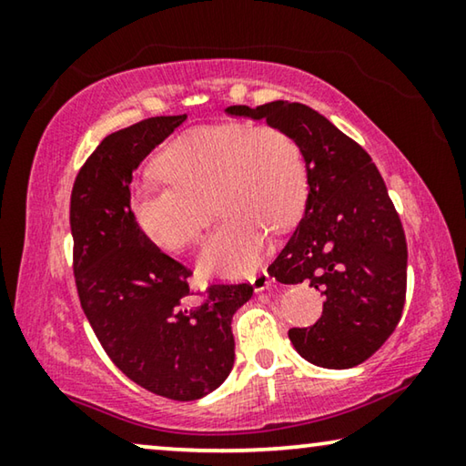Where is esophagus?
<instances>
[{
	"label": "esophagus",
	"instance_id": "obj_1",
	"mask_svg": "<svg viewBox=\"0 0 466 466\" xmlns=\"http://www.w3.org/2000/svg\"><path fill=\"white\" fill-rule=\"evenodd\" d=\"M250 283H252V288H255V291H263V289L273 286V278L267 271H258L252 275Z\"/></svg>",
	"mask_w": 466,
	"mask_h": 466
}]
</instances>
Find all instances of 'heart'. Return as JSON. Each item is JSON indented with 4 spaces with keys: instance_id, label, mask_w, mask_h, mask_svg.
Here are the masks:
<instances>
[{
    "instance_id": "obj_1",
    "label": "heart",
    "mask_w": 466,
    "mask_h": 466,
    "mask_svg": "<svg viewBox=\"0 0 466 466\" xmlns=\"http://www.w3.org/2000/svg\"><path fill=\"white\" fill-rule=\"evenodd\" d=\"M164 178L131 188V218L156 247L183 252L201 240L214 199L222 214L205 244V275L238 278L261 261L269 236L286 232L309 199L304 149L278 125L218 123L185 131L156 157Z\"/></svg>"
}]
</instances>
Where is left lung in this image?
Segmentation results:
<instances>
[{"label":"left lung","mask_w":466,"mask_h":466,"mask_svg":"<svg viewBox=\"0 0 466 466\" xmlns=\"http://www.w3.org/2000/svg\"><path fill=\"white\" fill-rule=\"evenodd\" d=\"M289 131L309 164L304 218L269 275L310 281L325 296L312 327L289 329L299 356L322 368H353L392 335L407 294L403 224L372 157L317 110L299 102L228 106Z\"/></svg>","instance_id":"8db88e82"}]
</instances>
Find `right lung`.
<instances>
[{
    "label": "right lung",
    "instance_id": "right-lung-1",
    "mask_svg": "<svg viewBox=\"0 0 466 466\" xmlns=\"http://www.w3.org/2000/svg\"><path fill=\"white\" fill-rule=\"evenodd\" d=\"M185 119L152 116L110 133L77 172L69 201L76 288L94 335L125 376L175 400L201 399L226 380L232 317L252 296L247 281L211 283L191 302V271L131 218L133 170Z\"/></svg>",
    "mask_w": 466,
    "mask_h": 466
}]
</instances>
